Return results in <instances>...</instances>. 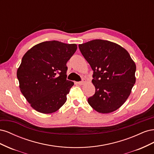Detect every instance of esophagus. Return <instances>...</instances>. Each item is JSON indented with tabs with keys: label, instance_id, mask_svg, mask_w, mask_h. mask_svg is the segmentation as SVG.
I'll list each match as a JSON object with an SVG mask.
<instances>
[{
	"label": "esophagus",
	"instance_id": "obj_1",
	"mask_svg": "<svg viewBox=\"0 0 154 154\" xmlns=\"http://www.w3.org/2000/svg\"><path fill=\"white\" fill-rule=\"evenodd\" d=\"M85 79H83V80L82 81V82H76V83L77 84H78V85H83V84H84L85 83Z\"/></svg>",
	"mask_w": 154,
	"mask_h": 154
}]
</instances>
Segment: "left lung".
<instances>
[{"instance_id": "left-lung-1", "label": "left lung", "mask_w": 154, "mask_h": 154, "mask_svg": "<svg viewBox=\"0 0 154 154\" xmlns=\"http://www.w3.org/2000/svg\"><path fill=\"white\" fill-rule=\"evenodd\" d=\"M78 46L93 71L96 92L88 98V104L100 113L112 112L131 93L136 83L135 62L127 50L108 40H93Z\"/></svg>"}]
</instances>
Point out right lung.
Masks as SVG:
<instances>
[{
  "mask_svg": "<svg viewBox=\"0 0 154 154\" xmlns=\"http://www.w3.org/2000/svg\"><path fill=\"white\" fill-rule=\"evenodd\" d=\"M77 45L46 41L24 55L17 76L21 92L32 109L43 114L57 111L67 100L74 82L66 80L68 60Z\"/></svg>",
  "mask_w": 154,
  "mask_h": 154,
  "instance_id": "add662e5",
  "label": "right lung"
}]
</instances>
